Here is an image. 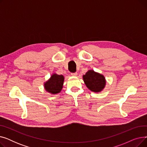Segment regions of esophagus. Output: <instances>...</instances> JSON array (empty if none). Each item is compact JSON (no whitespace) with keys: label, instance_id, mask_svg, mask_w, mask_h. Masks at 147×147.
<instances>
[{"label":"esophagus","instance_id":"1","mask_svg":"<svg viewBox=\"0 0 147 147\" xmlns=\"http://www.w3.org/2000/svg\"><path fill=\"white\" fill-rule=\"evenodd\" d=\"M71 75L72 76H76L77 75H78V73H71Z\"/></svg>","mask_w":147,"mask_h":147}]
</instances>
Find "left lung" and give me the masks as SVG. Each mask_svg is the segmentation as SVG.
<instances>
[{
	"label": "left lung",
	"mask_w": 147,
	"mask_h": 147,
	"mask_svg": "<svg viewBox=\"0 0 147 147\" xmlns=\"http://www.w3.org/2000/svg\"><path fill=\"white\" fill-rule=\"evenodd\" d=\"M83 79L87 88L92 92H99L105 88L106 84L105 77L94 70H89L83 76Z\"/></svg>",
	"instance_id": "obj_1"
}]
</instances>
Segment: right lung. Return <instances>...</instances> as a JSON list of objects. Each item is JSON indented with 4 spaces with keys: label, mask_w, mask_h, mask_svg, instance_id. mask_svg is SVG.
Wrapping results in <instances>:
<instances>
[{
    "label": "right lung",
    "mask_w": 147,
    "mask_h": 147,
    "mask_svg": "<svg viewBox=\"0 0 147 147\" xmlns=\"http://www.w3.org/2000/svg\"><path fill=\"white\" fill-rule=\"evenodd\" d=\"M64 77L63 75L53 74L50 79L44 83L45 90L52 94L59 93L63 89Z\"/></svg>",
    "instance_id": "add662e5"
}]
</instances>
